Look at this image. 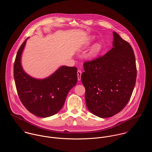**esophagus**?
<instances>
[{"mask_svg":"<svg viewBox=\"0 0 152 152\" xmlns=\"http://www.w3.org/2000/svg\"><path fill=\"white\" fill-rule=\"evenodd\" d=\"M77 79H78L79 81H80L81 80V75H82L81 70H78L77 72Z\"/></svg>","mask_w":152,"mask_h":152,"instance_id":"esophagus-1","label":"esophagus"}]
</instances>
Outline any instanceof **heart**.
I'll use <instances>...</instances> for the list:
<instances>
[{
  "instance_id": "1",
  "label": "heart",
  "mask_w": 152,
  "mask_h": 152,
  "mask_svg": "<svg viewBox=\"0 0 152 152\" xmlns=\"http://www.w3.org/2000/svg\"><path fill=\"white\" fill-rule=\"evenodd\" d=\"M92 40H93L92 38H89L88 39H87L83 43V44H82V45L80 47L79 51H83L86 50L90 46ZM100 48H101V45L99 43L94 44L92 46V47L91 48L90 50L88 52V56L91 58L95 57L99 52V51L100 50Z\"/></svg>"
}]
</instances>
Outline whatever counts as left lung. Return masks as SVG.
<instances>
[{"mask_svg":"<svg viewBox=\"0 0 152 152\" xmlns=\"http://www.w3.org/2000/svg\"><path fill=\"white\" fill-rule=\"evenodd\" d=\"M113 47L83 65L81 80L88 110L100 118L111 117L128 104L135 87L136 66L131 45L113 32Z\"/></svg>","mask_w":152,"mask_h":152,"instance_id":"left-lung-1","label":"left lung"}]
</instances>
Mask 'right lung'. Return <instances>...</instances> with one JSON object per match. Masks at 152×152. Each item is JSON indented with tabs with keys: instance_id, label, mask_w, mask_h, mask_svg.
<instances>
[{
	"instance_id": "1",
	"label": "right lung",
	"mask_w": 152,
	"mask_h": 152,
	"mask_svg": "<svg viewBox=\"0 0 152 152\" xmlns=\"http://www.w3.org/2000/svg\"><path fill=\"white\" fill-rule=\"evenodd\" d=\"M28 38L20 46L14 64V79L18 95L24 106L34 115L49 117L61 110L69 91L77 83V68L62 66L42 79L30 76L24 70L21 62Z\"/></svg>"
}]
</instances>
